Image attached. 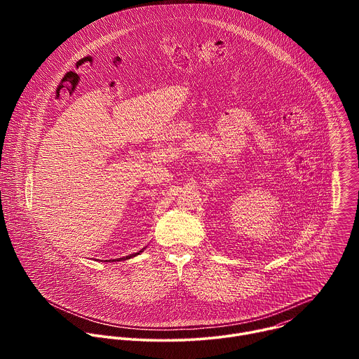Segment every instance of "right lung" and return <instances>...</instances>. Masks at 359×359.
I'll list each match as a JSON object with an SVG mask.
<instances>
[{
    "mask_svg": "<svg viewBox=\"0 0 359 359\" xmlns=\"http://www.w3.org/2000/svg\"><path fill=\"white\" fill-rule=\"evenodd\" d=\"M143 250H144V248H142L140 251H137V252H133V254H130V255H126V257H122V259H115V260H109V262L115 263V262H123V260H129V259H132V257H136V255H137V254H140ZM100 262H102V260H100ZM105 262H108V260H105Z\"/></svg>",
    "mask_w": 359,
    "mask_h": 359,
    "instance_id": "1",
    "label": "right lung"
}]
</instances>
